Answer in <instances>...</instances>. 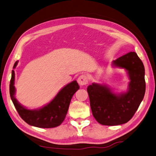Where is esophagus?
<instances>
[{"label": "esophagus", "instance_id": "obj_1", "mask_svg": "<svg viewBox=\"0 0 156 156\" xmlns=\"http://www.w3.org/2000/svg\"><path fill=\"white\" fill-rule=\"evenodd\" d=\"M88 77L85 74H82L78 78V82L80 86H84L88 84Z\"/></svg>", "mask_w": 156, "mask_h": 156}]
</instances>
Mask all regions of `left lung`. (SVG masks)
I'll list each match as a JSON object with an SVG mask.
<instances>
[{"label":"left lung","mask_w":156,"mask_h":156,"mask_svg":"<svg viewBox=\"0 0 156 156\" xmlns=\"http://www.w3.org/2000/svg\"><path fill=\"white\" fill-rule=\"evenodd\" d=\"M112 64L127 71L130 82L126 93L115 94L108 86L97 83L87 87L93 116L99 124L106 126L128 122L139 108L145 93V68L135 52L118 58Z\"/></svg>","instance_id":"left-lung-1"}]
</instances>
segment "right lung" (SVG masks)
Returning <instances> with one entry per match:
<instances>
[{
	"label": "right lung",
	"instance_id": "add662e5",
	"mask_svg": "<svg viewBox=\"0 0 156 156\" xmlns=\"http://www.w3.org/2000/svg\"><path fill=\"white\" fill-rule=\"evenodd\" d=\"M17 61L15 63L13 69L17 66ZM14 81L15 72L12 70L9 93L18 114L26 123L33 126L44 129L57 127L63 122L72 97L80 88L76 80L72 81L62 88L55 98L47 105L39 109H28L21 105L15 99Z\"/></svg>",
	"mask_w": 156,
	"mask_h": 156
}]
</instances>
